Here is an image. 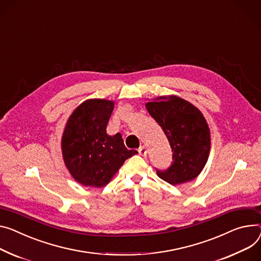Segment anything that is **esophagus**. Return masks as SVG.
I'll return each mask as SVG.
<instances>
[{"instance_id": "34e87169", "label": "esophagus", "mask_w": 261, "mask_h": 261, "mask_svg": "<svg viewBox=\"0 0 261 261\" xmlns=\"http://www.w3.org/2000/svg\"><path fill=\"white\" fill-rule=\"evenodd\" d=\"M138 152L140 155H146V148L144 146H140L139 149H138Z\"/></svg>"}]
</instances>
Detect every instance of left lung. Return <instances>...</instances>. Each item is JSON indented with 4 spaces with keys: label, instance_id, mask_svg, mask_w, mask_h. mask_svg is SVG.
Masks as SVG:
<instances>
[{
    "label": "left lung",
    "instance_id": "left-lung-1",
    "mask_svg": "<svg viewBox=\"0 0 261 261\" xmlns=\"http://www.w3.org/2000/svg\"><path fill=\"white\" fill-rule=\"evenodd\" d=\"M149 115L166 135L172 162L165 170H156L160 178L179 185L195 178L205 167L210 151V130L206 120L186 100L170 96L146 103Z\"/></svg>",
    "mask_w": 261,
    "mask_h": 261
}]
</instances>
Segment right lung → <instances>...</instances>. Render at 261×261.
Wrapping results in <instances>:
<instances>
[{
  "instance_id": "obj_1",
  "label": "right lung",
  "mask_w": 261,
  "mask_h": 261,
  "mask_svg": "<svg viewBox=\"0 0 261 261\" xmlns=\"http://www.w3.org/2000/svg\"><path fill=\"white\" fill-rule=\"evenodd\" d=\"M114 102L91 99L70 116L62 139L64 161L72 176L85 186L102 187L125 160L138 153L127 149L119 133L107 134Z\"/></svg>"
}]
</instances>
